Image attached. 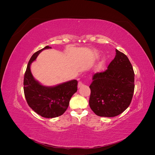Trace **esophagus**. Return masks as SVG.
Listing matches in <instances>:
<instances>
[{
	"label": "esophagus",
	"mask_w": 155,
	"mask_h": 155,
	"mask_svg": "<svg viewBox=\"0 0 155 155\" xmlns=\"http://www.w3.org/2000/svg\"><path fill=\"white\" fill-rule=\"evenodd\" d=\"M83 85V83L81 81H79V83H78V88H81Z\"/></svg>",
	"instance_id": "esophagus-1"
}]
</instances>
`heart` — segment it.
<instances>
[{"label": "heart", "mask_w": 155, "mask_h": 155, "mask_svg": "<svg viewBox=\"0 0 155 155\" xmlns=\"http://www.w3.org/2000/svg\"><path fill=\"white\" fill-rule=\"evenodd\" d=\"M105 60H102V61H101L100 62V63L98 64V65H97V70H101L103 67H104V65H105Z\"/></svg>", "instance_id": "1"}]
</instances>
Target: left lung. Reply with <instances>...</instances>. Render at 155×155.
Instances as JSON below:
<instances>
[{"instance_id":"obj_1","label":"left lung","mask_w":155,"mask_h":155,"mask_svg":"<svg viewBox=\"0 0 155 155\" xmlns=\"http://www.w3.org/2000/svg\"><path fill=\"white\" fill-rule=\"evenodd\" d=\"M89 105L102 117H114L127 109L134 90V73L128 58L116 49V55L105 72L93 76Z\"/></svg>"}]
</instances>
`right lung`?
Segmentation results:
<instances>
[{"label":"right lung","mask_w":155,"mask_h":155,"mask_svg":"<svg viewBox=\"0 0 155 155\" xmlns=\"http://www.w3.org/2000/svg\"><path fill=\"white\" fill-rule=\"evenodd\" d=\"M51 48L46 46L33 54L26 68L24 78V92L28 104L37 114L46 118L62 115L67 110L70 98L78 90L76 79L55 86L43 85L33 76L30 66L42 51Z\"/></svg>","instance_id":"1"}]
</instances>
